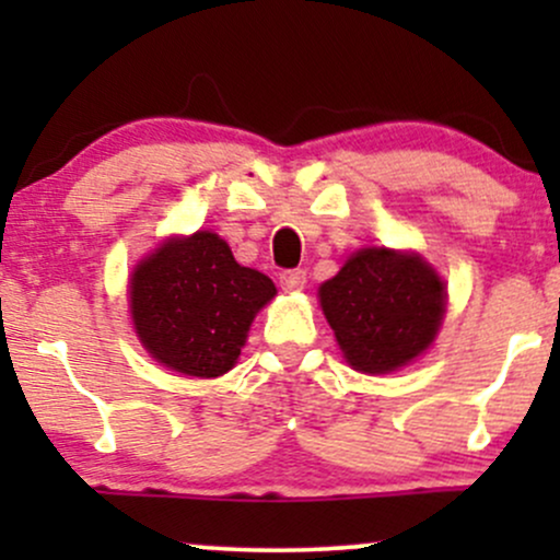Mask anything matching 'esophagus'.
<instances>
[{
    "label": "esophagus",
    "mask_w": 560,
    "mask_h": 560,
    "mask_svg": "<svg viewBox=\"0 0 560 560\" xmlns=\"http://www.w3.org/2000/svg\"><path fill=\"white\" fill-rule=\"evenodd\" d=\"M305 279H307V273L302 271V268H292V271L279 273V284H281V289H287V292H300V289L305 287Z\"/></svg>",
    "instance_id": "1"
}]
</instances>
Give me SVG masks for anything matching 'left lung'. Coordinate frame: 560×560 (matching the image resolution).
Listing matches in <instances>:
<instances>
[{
	"label": "left lung",
	"mask_w": 560,
	"mask_h": 560,
	"mask_svg": "<svg viewBox=\"0 0 560 560\" xmlns=\"http://www.w3.org/2000/svg\"><path fill=\"white\" fill-rule=\"evenodd\" d=\"M320 307L347 363L389 374L432 345L445 316V287L419 255L361 249L320 284Z\"/></svg>",
	"instance_id": "obj_1"
}]
</instances>
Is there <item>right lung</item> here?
Wrapping results in <instances>:
<instances>
[{"label":"right lung","instance_id":"add662e5","mask_svg":"<svg viewBox=\"0 0 560 560\" xmlns=\"http://www.w3.org/2000/svg\"><path fill=\"white\" fill-rule=\"evenodd\" d=\"M276 294L266 273L234 260L210 231L165 242L133 271L131 318L158 363L186 376L226 374L255 313Z\"/></svg>","mask_w":560,"mask_h":560}]
</instances>
